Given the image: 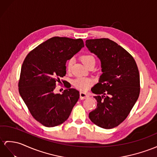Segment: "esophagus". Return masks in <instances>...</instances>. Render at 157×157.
Segmentation results:
<instances>
[{"mask_svg":"<svg viewBox=\"0 0 157 157\" xmlns=\"http://www.w3.org/2000/svg\"><path fill=\"white\" fill-rule=\"evenodd\" d=\"M88 97H89V94L82 91L80 92V98H81V99H85Z\"/></svg>","mask_w":157,"mask_h":157,"instance_id":"34e87169","label":"esophagus"}]
</instances>
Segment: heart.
Returning <instances> with one entry per match:
<instances>
[{"label": "heart", "instance_id": "heart-1", "mask_svg": "<svg viewBox=\"0 0 157 157\" xmlns=\"http://www.w3.org/2000/svg\"><path fill=\"white\" fill-rule=\"evenodd\" d=\"M81 60L82 63L87 67L91 64H95L96 59L91 54H84L81 56ZM73 64V59H70L67 63V68L70 71ZM93 83V81L90 78L85 77H78L73 81L74 86L81 90H86Z\"/></svg>", "mask_w": 157, "mask_h": 157}]
</instances>
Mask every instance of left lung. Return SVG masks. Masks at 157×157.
<instances>
[{
    "label": "left lung",
    "instance_id": "left-lung-1",
    "mask_svg": "<svg viewBox=\"0 0 157 157\" xmlns=\"http://www.w3.org/2000/svg\"><path fill=\"white\" fill-rule=\"evenodd\" d=\"M86 46L101 61L102 74L91 89L97 108L89 118L101 128L117 127L128 117L140 94V75L132 56L109 39H89Z\"/></svg>",
    "mask_w": 157,
    "mask_h": 157
}]
</instances>
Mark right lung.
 I'll return each mask as SVG.
<instances>
[{
	"label": "right lung",
	"mask_w": 157,
	"mask_h": 157,
	"mask_svg": "<svg viewBox=\"0 0 157 157\" xmlns=\"http://www.w3.org/2000/svg\"><path fill=\"white\" fill-rule=\"evenodd\" d=\"M83 47L81 39L55 36L37 46L23 61L19 93L33 118L45 127H56L66 121L78 100L79 91L70 85H64L67 89L62 94L54 90L61 82L60 78L67 73V60Z\"/></svg>",
	"instance_id": "add662e5"
}]
</instances>
